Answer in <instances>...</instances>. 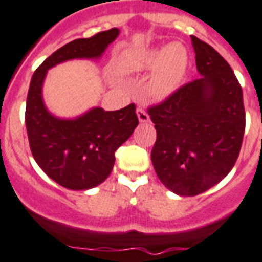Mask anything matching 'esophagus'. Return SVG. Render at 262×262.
I'll list each match as a JSON object with an SVG mask.
<instances>
[{"label":"esophagus","mask_w":262,"mask_h":262,"mask_svg":"<svg viewBox=\"0 0 262 262\" xmlns=\"http://www.w3.org/2000/svg\"><path fill=\"white\" fill-rule=\"evenodd\" d=\"M137 117L140 122H147L150 120L149 115H147V112L144 108H137Z\"/></svg>","instance_id":"obj_1"}]
</instances>
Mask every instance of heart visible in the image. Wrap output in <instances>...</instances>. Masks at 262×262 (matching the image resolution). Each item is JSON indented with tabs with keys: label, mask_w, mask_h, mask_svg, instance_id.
<instances>
[{
	"label": "heart",
	"mask_w": 262,
	"mask_h": 262,
	"mask_svg": "<svg viewBox=\"0 0 262 262\" xmlns=\"http://www.w3.org/2000/svg\"><path fill=\"white\" fill-rule=\"evenodd\" d=\"M188 54L181 43H171L166 49L128 50L118 60L122 74L150 71L147 92L154 99H165L178 90L186 76Z\"/></svg>",
	"instance_id": "heart-1"
}]
</instances>
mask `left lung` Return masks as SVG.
<instances>
[{
	"label": "left lung",
	"mask_w": 262,
	"mask_h": 262,
	"mask_svg": "<svg viewBox=\"0 0 262 262\" xmlns=\"http://www.w3.org/2000/svg\"><path fill=\"white\" fill-rule=\"evenodd\" d=\"M199 79L147 109L157 130L151 162L175 194L195 196L226 178L245 130L243 90L227 60L191 35Z\"/></svg>",
	"instance_id": "left-lung-1"
}]
</instances>
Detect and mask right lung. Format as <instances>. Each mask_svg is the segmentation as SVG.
<instances>
[{
    "instance_id": "1",
    "label": "right lung",
    "mask_w": 262,
    "mask_h": 262,
    "mask_svg": "<svg viewBox=\"0 0 262 262\" xmlns=\"http://www.w3.org/2000/svg\"><path fill=\"white\" fill-rule=\"evenodd\" d=\"M113 27L91 38L67 43L36 68L26 101L27 137L35 162L52 181L68 190H90L103 183L115 165V153L138 125L136 105L118 111L92 108L75 118L49 112L42 96L47 71L72 59H99L116 39Z\"/></svg>"
}]
</instances>
